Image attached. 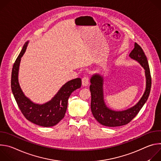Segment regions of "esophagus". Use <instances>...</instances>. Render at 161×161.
Masks as SVG:
<instances>
[{
    "label": "esophagus",
    "instance_id": "34e87169",
    "mask_svg": "<svg viewBox=\"0 0 161 161\" xmlns=\"http://www.w3.org/2000/svg\"><path fill=\"white\" fill-rule=\"evenodd\" d=\"M82 85L83 86H87L89 83V78L88 77V76H85L83 78H82Z\"/></svg>",
    "mask_w": 161,
    "mask_h": 161
}]
</instances>
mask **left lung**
I'll return each mask as SVG.
<instances>
[{"label": "left lung", "mask_w": 161, "mask_h": 161, "mask_svg": "<svg viewBox=\"0 0 161 161\" xmlns=\"http://www.w3.org/2000/svg\"><path fill=\"white\" fill-rule=\"evenodd\" d=\"M129 57L142 65L145 71L147 80L145 93L140 101L133 107L122 111H113L108 108L103 98V78L99 75H94L90 79L91 111L94 118L103 125L117 127L127 124L137 115L148 98L152 85L150 67L143 49L137 43L135 42L134 48L130 53Z\"/></svg>", "instance_id": "obj_1"}]
</instances>
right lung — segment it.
Wrapping results in <instances>:
<instances>
[{
  "instance_id": "1",
  "label": "right lung",
  "mask_w": 161,
  "mask_h": 161,
  "mask_svg": "<svg viewBox=\"0 0 161 161\" xmlns=\"http://www.w3.org/2000/svg\"><path fill=\"white\" fill-rule=\"evenodd\" d=\"M27 43L24 44L13 66L11 81L13 94L19 109L26 119L42 127L54 126L64 117L68 99L73 92L81 87V80L76 78L67 82L47 103L42 105L33 103L23 93L18 79L19 62L26 50Z\"/></svg>"
}]
</instances>
